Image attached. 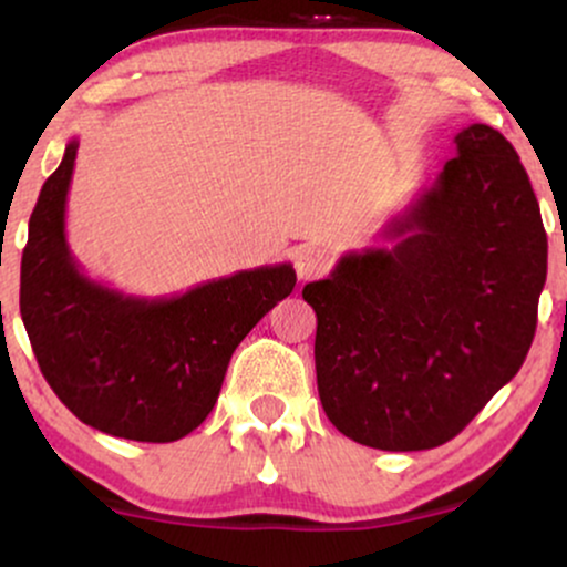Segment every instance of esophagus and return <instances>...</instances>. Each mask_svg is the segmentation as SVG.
Returning <instances> with one entry per match:
<instances>
[{
    "label": "esophagus",
    "mask_w": 567,
    "mask_h": 567,
    "mask_svg": "<svg viewBox=\"0 0 567 567\" xmlns=\"http://www.w3.org/2000/svg\"><path fill=\"white\" fill-rule=\"evenodd\" d=\"M330 269V252L317 245H301L296 250V275L298 279H317Z\"/></svg>",
    "instance_id": "obj_1"
}]
</instances>
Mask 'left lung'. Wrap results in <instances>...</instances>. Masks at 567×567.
I'll return each instance as SVG.
<instances>
[{"label":"left lung","mask_w":567,"mask_h":567,"mask_svg":"<svg viewBox=\"0 0 567 567\" xmlns=\"http://www.w3.org/2000/svg\"><path fill=\"white\" fill-rule=\"evenodd\" d=\"M381 229L309 282L315 362L338 432L379 451L453 440L523 368L546 282V231L528 173L487 125Z\"/></svg>","instance_id":"obj_1"}]
</instances>
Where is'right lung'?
<instances>
[{
    "label": "right lung",
    "instance_id": "right-lung-1",
    "mask_svg": "<svg viewBox=\"0 0 567 567\" xmlns=\"http://www.w3.org/2000/svg\"><path fill=\"white\" fill-rule=\"evenodd\" d=\"M76 148L69 141L29 220L21 317L31 349L82 424L135 442L181 440L216 405L239 341L296 288V269L258 266L167 298L95 282L66 239Z\"/></svg>",
    "mask_w": 567,
    "mask_h": 567
}]
</instances>
